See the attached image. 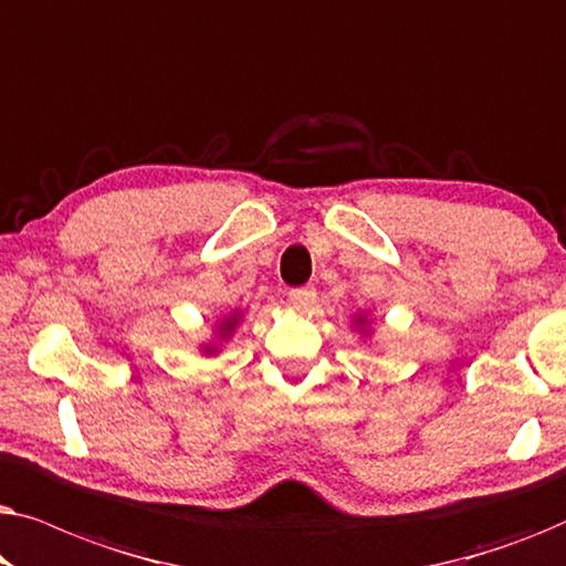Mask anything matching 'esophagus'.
<instances>
[{
    "label": "esophagus",
    "mask_w": 566,
    "mask_h": 566,
    "mask_svg": "<svg viewBox=\"0 0 566 566\" xmlns=\"http://www.w3.org/2000/svg\"><path fill=\"white\" fill-rule=\"evenodd\" d=\"M289 298L293 306L301 308V312H308V308L316 304V291L314 289H293L289 293Z\"/></svg>",
    "instance_id": "esophagus-1"
}]
</instances>
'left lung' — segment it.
<instances>
[{
	"label": "left lung",
	"instance_id": "left-lung-1",
	"mask_svg": "<svg viewBox=\"0 0 566 566\" xmlns=\"http://www.w3.org/2000/svg\"><path fill=\"white\" fill-rule=\"evenodd\" d=\"M353 322H355L353 327L358 329V332H363V335H366V332H368V314H355Z\"/></svg>",
	"mask_w": 566,
	"mask_h": 566
}]
</instances>
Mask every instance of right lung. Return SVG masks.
Here are the masks:
<instances>
[{
  "mask_svg": "<svg viewBox=\"0 0 566 566\" xmlns=\"http://www.w3.org/2000/svg\"><path fill=\"white\" fill-rule=\"evenodd\" d=\"M239 322H242V308H234V312H229L227 316H221L219 324H216L213 339H211V343L200 345V353H206V355L219 353L221 350V343H227V339L234 335V329H237Z\"/></svg>",
  "mask_w": 566,
  "mask_h": 566,
  "instance_id": "add662e5",
  "label": "right lung"
}]
</instances>
